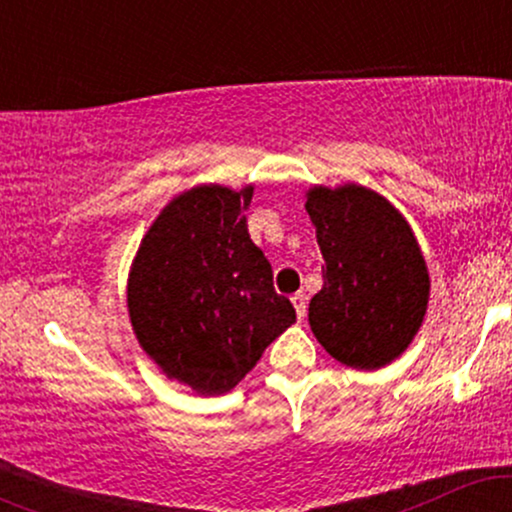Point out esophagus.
Returning a JSON list of instances; mask_svg holds the SVG:
<instances>
[{"mask_svg":"<svg viewBox=\"0 0 512 512\" xmlns=\"http://www.w3.org/2000/svg\"><path fill=\"white\" fill-rule=\"evenodd\" d=\"M291 303H293V308H296L298 320H303V317H305V308H308V296H305L303 291L293 293V296H291Z\"/></svg>","mask_w":512,"mask_h":512,"instance_id":"obj_1","label":"esophagus"}]
</instances>
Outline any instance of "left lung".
<instances>
[{
    "instance_id": "obj_1",
    "label": "left lung",
    "mask_w": 512,
    "mask_h": 512,
    "mask_svg": "<svg viewBox=\"0 0 512 512\" xmlns=\"http://www.w3.org/2000/svg\"><path fill=\"white\" fill-rule=\"evenodd\" d=\"M322 260L310 330L332 358L375 370L402 356L428 308V267L414 231L383 195L346 182L305 192Z\"/></svg>"
}]
</instances>
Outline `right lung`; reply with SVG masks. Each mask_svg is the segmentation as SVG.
<instances>
[{
    "mask_svg": "<svg viewBox=\"0 0 512 512\" xmlns=\"http://www.w3.org/2000/svg\"><path fill=\"white\" fill-rule=\"evenodd\" d=\"M255 187L195 185L173 197L139 243L127 279L132 330L168 380L226 395L296 322L250 240Z\"/></svg>",
    "mask_w": 512,
    "mask_h": 512,
    "instance_id": "add662e5",
    "label": "right lung"
}]
</instances>
